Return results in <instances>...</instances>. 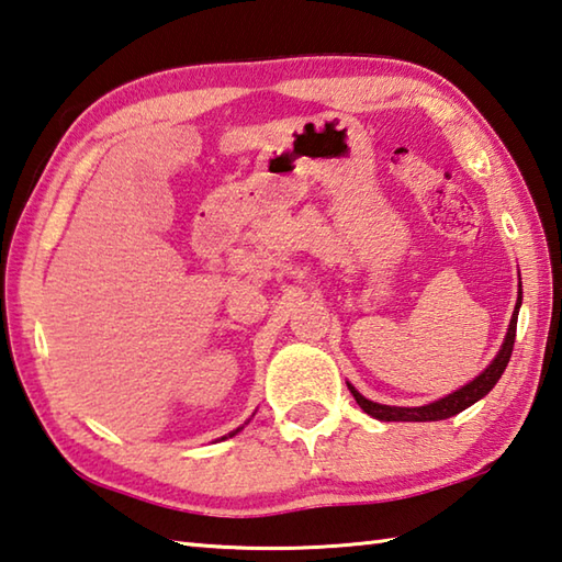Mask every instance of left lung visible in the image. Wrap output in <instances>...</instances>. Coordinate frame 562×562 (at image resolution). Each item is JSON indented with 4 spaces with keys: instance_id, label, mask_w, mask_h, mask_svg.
I'll return each mask as SVG.
<instances>
[{
    "instance_id": "left-lung-1",
    "label": "left lung",
    "mask_w": 562,
    "mask_h": 562,
    "mask_svg": "<svg viewBox=\"0 0 562 562\" xmlns=\"http://www.w3.org/2000/svg\"><path fill=\"white\" fill-rule=\"evenodd\" d=\"M518 307H521V294H518V304H516V312L512 316V324H508V334L504 339L502 351L496 353V359L488 363V369L476 375L472 383H467L464 387H459V391L450 393L442 401H435L430 405H423V407H395V405H381V403H373L369 397H363L359 391L351 383L349 391L356 397V403L363 407V413H369L375 420H383V423H430V420H447V417H452L457 413H462L464 407L474 405L479 397H484L492 387L496 385V381L502 379L504 369L508 366V359H512V351H514V341H516V322H518Z\"/></svg>"
}]
</instances>
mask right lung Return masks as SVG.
Masks as SVG:
<instances>
[{"mask_svg":"<svg viewBox=\"0 0 562 562\" xmlns=\"http://www.w3.org/2000/svg\"><path fill=\"white\" fill-rule=\"evenodd\" d=\"M240 430H243V427H238V430H233V432H231V435H228V437H233V435H238V432H240ZM223 440H226V437H223Z\"/></svg>","mask_w":562,"mask_h":562,"instance_id":"1","label":"right lung"}]
</instances>
